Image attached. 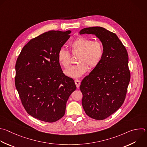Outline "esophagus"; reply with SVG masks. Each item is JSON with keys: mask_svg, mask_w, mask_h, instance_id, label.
<instances>
[{"mask_svg": "<svg viewBox=\"0 0 147 147\" xmlns=\"http://www.w3.org/2000/svg\"><path fill=\"white\" fill-rule=\"evenodd\" d=\"M74 82H75V84L76 85V86L77 87V88H78L80 87V84H81L80 81L79 80H75Z\"/></svg>", "mask_w": 147, "mask_h": 147, "instance_id": "34e87169", "label": "esophagus"}]
</instances>
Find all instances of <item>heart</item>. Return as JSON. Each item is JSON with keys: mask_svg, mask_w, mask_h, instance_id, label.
<instances>
[{"mask_svg": "<svg viewBox=\"0 0 147 147\" xmlns=\"http://www.w3.org/2000/svg\"><path fill=\"white\" fill-rule=\"evenodd\" d=\"M70 48L73 55L78 54L77 65L70 67L65 71L66 76L72 78H79L88 69H94L101 62L103 55L104 48L103 44L99 41H93L91 38L80 36L76 38L70 44ZM58 61L65 68H67L70 64V54L63 50L58 53Z\"/></svg>", "mask_w": 147, "mask_h": 147, "instance_id": "obj_1", "label": "heart"}]
</instances>
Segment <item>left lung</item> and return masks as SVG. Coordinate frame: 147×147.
<instances>
[{
  "label": "left lung",
  "mask_w": 147,
  "mask_h": 147,
  "mask_svg": "<svg viewBox=\"0 0 147 147\" xmlns=\"http://www.w3.org/2000/svg\"><path fill=\"white\" fill-rule=\"evenodd\" d=\"M92 34L103 45L104 55L99 65L80 85L82 105L89 117L103 120L117 111L123 103L130 79L128 54L114 33L100 26L85 28L80 34Z\"/></svg>",
  "instance_id": "obj_1"
}]
</instances>
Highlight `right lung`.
<instances>
[{
    "label": "right lung",
    "instance_id": "right-lung-1",
    "mask_svg": "<svg viewBox=\"0 0 147 147\" xmlns=\"http://www.w3.org/2000/svg\"><path fill=\"white\" fill-rule=\"evenodd\" d=\"M70 33L50 30L32 38L16 62L15 84L22 104L30 115L44 122H54L63 117L69 97L76 89L57 57Z\"/></svg>",
    "mask_w": 147,
    "mask_h": 147
}]
</instances>
